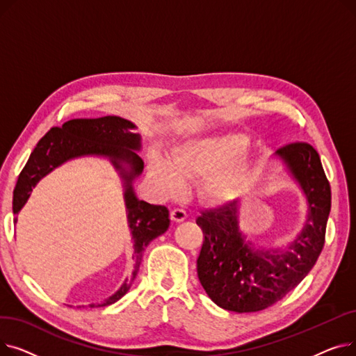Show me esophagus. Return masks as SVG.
I'll list each match as a JSON object with an SVG mask.
<instances>
[{"instance_id":"1","label":"esophagus","mask_w":356,"mask_h":356,"mask_svg":"<svg viewBox=\"0 0 356 356\" xmlns=\"http://www.w3.org/2000/svg\"><path fill=\"white\" fill-rule=\"evenodd\" d=\"M186 218H188V212H186L183 208H176L172 211V219L175 222H183Z\"/></svg>"}]
</instances>
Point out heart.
Wrapping results in <instances>:
<instances>
[{"label": "heart", "instance_id": "heart-1", "mask_svg": "<svg viewBox=\"0 0 356 356\" xmlns=\"http://www.w3.org/2000/svg\"><path fill=\"white\" fill-rule=\"evenodd\" d=\"M248 141L242 136L192 138L176 145L170 161L156 156L152 160V175L168 193L181 189V177L204 176L203 192L209 199L223 202L234 196L244 177V163Z\"/></svg>", "mask_w": 356, "mask_h": 356}]
</instances>
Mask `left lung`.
I'll list each match as a JSON object with an SVG mask.
<instances>
[{
    "label": "left lung",
    "mask_w": 356,
    "mask_h": 356,
    "mask_svg": "<svg viewBox=\"0 0 356 356\" xmlns=\"http://www.w3.org/2000/svg\"><path fill=\"white\" fill-rule=\"evenodd\" d=\"M275 154L286 161L309 203L306 225L286 252L247 244L238 228V200L203 211L196 219L203 232L199 282L225 310L251 313L275 305L302 283L325 245L332 192L319 153L309 143L297 141Z\"/></svg>",
    "instance_id": "left-lung-1"
}]
</instances>
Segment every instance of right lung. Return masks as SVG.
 I'll use <instances>...</instances> for the list:
<instances>
[{
  "label": "right lung",
  "mask_w": 356,
  "mask_h": 356,
  "mask_svg": "<svg viewBox=\"0 0 356 356\" xmlns=\"http://www.w3.org/2000/svg\"><path fill=\"white\" fill-rule=\"evenodd\" d=\"M133 128H136L133 122L114 115L70 120L62 127L50 128L34 147L29 161L18 176L13 195V212L17 215L24 207L37 181L51 172L54 167L81 156H106L121 172L125 181L124 197L128 209V222L134 238L136 266L133 275L125 280L114 296L98 305L99 307L118 302L129 290L138 273L144 250L170 225L165 207L138 200L134 195L131 181L143 172L144 164L134 152L140 148V136L131 133ZM122 161L130 165L129 171H125L122 167ZM93 306L95 305H90L89 307Z\"/></svg>",
  "instance_id": "add662e5"
}]
</instances>
